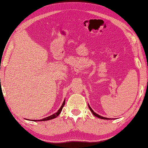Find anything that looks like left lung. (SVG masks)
Segmentation results:
<instances>
[{
  "label": "left lung",
  "mask_w": 148,
  "mask_h": 148,
  "mask_svg": "<svg viewBox=\"0 0 148 148\" xmlns=\"http://www.w3.org/2000/svg\"><path fill=\"white\" fill-rule=\"evenodd\" d=\"M88 107H89V108H90V111H91V112H92V114H94L95 116H96L97 118H100V119H103V120H114L113 118H105V117H103V116H100V115H99V114H97V113H95L94 110H93L92 109V108L90 107V105H89V104H88Z\"/></svg>",
  "instance_id": "8db88e82"
}]
</instances>
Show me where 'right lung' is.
I'll list each match as a JSON object with an SVG mask.
<instances>
[{"mask_svg":"<svg viewBox=\"0 0 148 148\" xmlns=\"http://www.w3.org/2000/svg\"><path fill=\"white\" fill-rule=\"evenodd\" d=\"M64 105H65V99H64V102H63V103H62V106H61V107L59 108V110L57 111V112H56V113H54V114H52V115H51V116H48V117H46V118H43V119H42V120H32V121H47V120H52V119H54V118H56L57 116H58L60 114V112H62V108H63V107H64Z\"/></svg>","mask_w":148,"mask_h":148,"instance_id":"1","label":"right lung"}]
</instances>
